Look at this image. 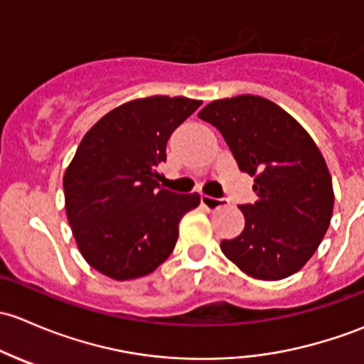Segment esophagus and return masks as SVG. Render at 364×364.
Masks as SVG:
<instances>
[{
	"instance_id": "obj_1",
	"label": "esophagus",
	"mask_w": 364,
	"mask_h": 364,
	"mask_svg": "<svg viewBox=\"0 0 364 364\" xmlns=\"http://www.w3.org/2000/svg\"><path fill=\"white\" fill-rule=\"evenodd\" d=\"M201 205L207 210H217L226 205V200L224 198H212L207 196V194H201Z\"/></svg>"
}]
</instances>
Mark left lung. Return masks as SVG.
I'll return each instance as SVG.
<instances>
[{
  "label": "left lung",
  "mask_w": 364,
  "mask_h": 364,
  "mask_svg": "<svg viewBox=\"0 0 364 364\" xmlns=\"http://www.w3.org/2000/svg\"><path fill=\"white\" fill-rule=\"evenodd\" d=\"M220 131L257 200L242 205L245 228L223 240L224 256L257 280H280L314 256L333 215L331 175L293 115L261 96L215 100L198 114Z\"/></svg>",
  "instance_id": "8db88e82"
}]
</instances>
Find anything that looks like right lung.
Masks as SVG:
<instances>
[{
  "label": "right lung",
  "instance_id": "1",
  "mask_svg": "<svg viewBox=\"0 0 364 364\" xmlns=\"http://www.w3.org/2000/svg\"><path fill=\"white\" fill-rule=\"evenodd\" d=\"M201 105L183 96L127 101L82 138L63 177L65 208L82 257L114 280L152 273L168 259L178 224L200 194L159 186L166 141Z\"/></svg>",
  "mask_w": 364,
  "mask_h": 364
}]
</instances>
